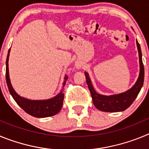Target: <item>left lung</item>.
Wrapping results in <instances>:
<instances>
[{
	"instance_id": "8db88e82",
	"label": "left lung",
	"mask_w": 149,
	"mask_h": 149,
	"mask_svg": "<svg viewBox=\"0 0 149 149\" xmlns=\"http://www.w3.org/2000/svg\"><path fill=\"white\" fill-rule=\"evenodd\" d=\"M138 53H139V74L137 81L130 89L125 93L119 94L111 95H104L96 93L93 87L91 80L87 72H84L86 79V84L88 85L91 95L93 98V104L98 110L104 112H120L125 110L131 106V104L136 99L138 94L143 87L144 82V65L142 60V52L140 45L136 40Z\"/></svg>"
}]
</instances>
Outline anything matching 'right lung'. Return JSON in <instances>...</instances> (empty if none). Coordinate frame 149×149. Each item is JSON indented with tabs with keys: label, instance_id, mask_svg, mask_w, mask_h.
<instances>
[{
	"label": "right lung",
	"instance_id": "add662e5",
	"mask_svg": "<svg viewBox=\"0 0 149 149\" xmlns=\"http://www.w3.org/2000/svg\"><path fill=\"white\" fill-rule=\"evenodd\" d=\"M10 53V48L8 51L6 61V81L10 94L13 96L15 102L18 104V106L22 107L27 113L30 114L32 116L37 117V118H45V117L52 116L58 113L63 107V98H64V94L63 93V86H65V82L68 79L67 75H65L64 77L63 89L60 90L58 94L53 98L46 100H30L24 98L17 94L10 82V74H9V63H8Z\"/></svg>",
	"mask_w": 149,
	"mask_h": 149
}]
</instances>
